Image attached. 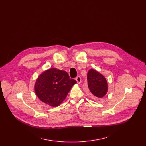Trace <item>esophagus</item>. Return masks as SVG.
<instances>
[{"instance_id":"esophagus-1","label":"esophagus","mask_w":146,"mask_h":146,"mask_svg":"<svg viewBox=\"0 0 146 146\" xmlns=\"http://www.w3.org/2000/svg\"><path fill=\"white\" fill-rule=\"evenodd\" d=\"M76 80L77 81V83L78 84H80V83L82 82V78H81L80 76H77L76 78Z\"/></svg>"}]
</instances>
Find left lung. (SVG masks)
<instances>
[{"instance_id":"8db88e82","label":"left lung","mask_w":146,"mask_h":146,"mask_svg":"<svg viewBox=\"0 0 146 146\" xmlns=\"http://www.w3.org/2000/svg\"><path fill=\"white\" fill-rule=\"evenodd\" d=\"M88 88L94 96L103 97L108 91L107 82L105 77L94 69H90L87 73Z\"/></svg>"}]
</instances>
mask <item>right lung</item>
I'll list each match as a JSON object with an SVG mask.
<instances>
[{
	"instance_id": "add662e5",
	"label": "right lung",
	"mask_w": 146,
	"mask_h": 146,
	"mask_svg": "<svg viewBox=\"0 0 146 146\" xmlns=\"http://www.w3.org/2000/svg\"><path fill=\"white\" fill-rule=\"evenodd\" d=\"M77 82L70 78L68 73L56 68H52L39 75L34 89L39 99L44 103L57 107L67 97Z\"/></svg>"
}]
</instances>
